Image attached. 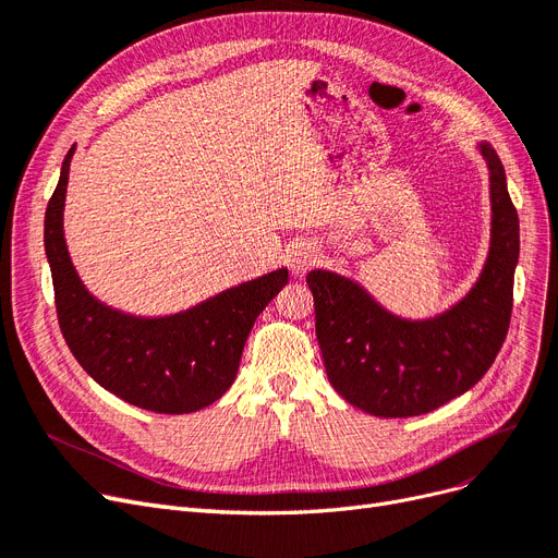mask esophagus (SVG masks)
<instances>
[{
    "instance_id": "34e87169",
    "label": "esophagus",
    "mask_w": 558,
    "mask_h": 558,
    "mask_svg": "<svg viewBox=\"0 0 558 558\" xmlns=\"http://www.w3.org/2000/svg\"><path fill=\"white\" fill-rule=\"evenodd\" d=\"M317 259H319V253H317V247H315L313 243L301 241V243H296V245L292 247V251H290V266L294 268L296 274L307 271V268L315 266Z\"/></svg>"
}]
</instances>
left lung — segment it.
Here are the masks:
<instances>
[{
  "mask_svg": "<svg viewBox=\"0 0 558 558\" xmlns=\"http://www.w3.org/2000/svg\"><path fill=\"white\" fill-rule=\"evenodd\" d=\"M489 168L492 245L476 287L448 313L407 322L386 313L352 280L307 274L328 381L367 414L407 418L435 411L476 386L497 359L512 313L520 218L501 158L483 142Z\"/></svg>",
  "mask_w": 558,
  "mask_h": 558,
  "instance_id": "8db88e82",
  "label": "left lung"
}]
</instances>
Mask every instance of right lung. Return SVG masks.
<instances>
[{"instance_id": "1", "label": "right lung", "mask_w": 558, "mask_h": 558, "mask_svg": "<svg viewBox=\"0 0 558 558\" xmlns=\"http://www.w3.org/2000/svg\"><path fill=\"white\" fill-rule=\"evenodd\" d=\"M73 151L61 162L44 232L61 336L87 375L129 404L156 414L209 407L232 386L247 333L287 284V268L172 317L137 319L106 307L82 287L61 227Z\"/></svg>"}]
</instances>
